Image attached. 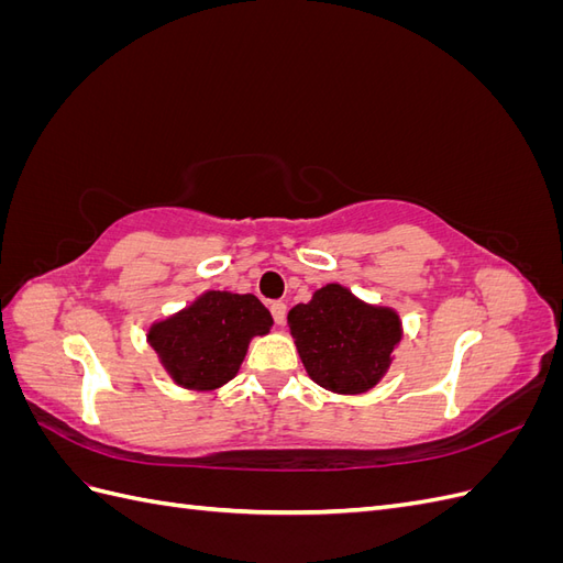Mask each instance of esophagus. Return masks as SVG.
Wrapping results in <instances>:
<instances>
[{
    "label": "esophagus",
    "mask_w": 563,
    "mask_h": 563,
    "mask_svg": "<svg viewBox=\"0 0 563 563\" xmlns=\"http://www.w3.org/2000/svg\"><path fill=\"white\" fill-rule=\"evenodd\" d=\"M269 312H272V319H275V323H282L286 321V305L282 302V300H275V302H269Z\"/></svg>",
    "instance_id": "esophagus-1"
}]
</instances>
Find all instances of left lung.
I'll return each mask as SVG.
<instances>
[{
  "label": "left lung",
  "mask_w": 563,
  "mask_h": 563,
  "mask_svg": "<svg viewBox=\"0 0 563 563\" xmlns=\"http://www.w3.org/2000/svg\"><path fill=\"white\" fill-rule=\"evenodd\" d=\"M288 329L310 378L335 395H362L391 364L401 340L399 314L327 284L288 312Z\"/></svg>",
  "instance_id": "obj_1"
}]
</instances>
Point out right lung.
<instances>
[{
    "mask_svg": "<svg viewBox=\"0 0 563 563\" xmlns=\"http://www.w3.org/2000/svg\"><path fill=\"white\" fill-rule=\"evenodd\" d=\"M272 314L253 294L207 291L190 308L150 327L147 340L174 383L216 389L240 371L253 335H265Z\"/></svg>",
    "mask_w": 563,
    "mask_h": 563,
    "instance_id": "add662e5",
    "label": "right lung"
}]
</instances>
